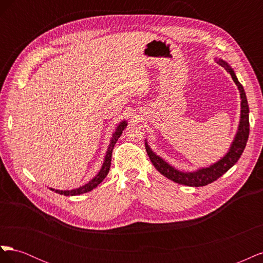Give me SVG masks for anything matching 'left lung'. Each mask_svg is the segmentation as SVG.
<instances>
[{
	"instance_id": "obj_1",
	"label": "left lung",
	"mask_w": 263,
	"mask_h": 263,
	"mask_svg": "<svg viewBox=\"0 0 263 263\" xmlns=\"http://www.w3.org/2000/svg\"><path fill=\"white\" fill-rule=\"evenodd\" d=\"M215 61H216L219 66L224 67L227 70V72H229V74L232 76L238 90H239L241 100L239 125H238V129L232 145H230L225 156L221 157L219 160L215 163L206 166V168H200L195 171L187 172L180 171L174 168V166H172L170 163L166 162L160 156H158L155 151H153V149L150 148L147 140H145L146 151L149 156L150 161L155 165V168L161 174H163L165 178H168L176 183H179V184L187 186H204L210 184V183L214 181H216L239 160V158L242 155L245 147L247 145V140H248L249 137V105L248 101H247L243 86L240 84L239 81H238V79L235 74V71L226 61L217 58H215Z\"/></svg>"
}]
</instances>
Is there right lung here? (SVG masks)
Here are the masks:
<instances>
[{"label": "right lung", "instance_id": "add662e5", "mask_svg": "<svg viewBox=\"0 0 263 263\" xmlns=\"http://www.w3.org/2000/svg\"><path fill=\"white\" fill-rule=\"evenodd\" d=\"M126 126H127V122L125 121V119L117 125L114 134L112 135V138H110L109 145L107 147L106 154H105V157H104V161H103V164L101 166L100 171L98 172L97 176H95L92 180H90L89 182L85 183L84 185H82L80 187L73 189V190H54L52 187H49V189L51 191H54L55 193L61 194V195L74 196V195H80V194H83V193H86V192H90V191H92L93 189L97 187L100 184V183L103 180H104L107 176V173H108L109 168H110V160H112V153H113L114 146L116 144V141L118 140V138L121 137V135L123 134V130L126 128Z\"/></svg>", "mask_w": 263, "mask_h": 263}]
</instances>
